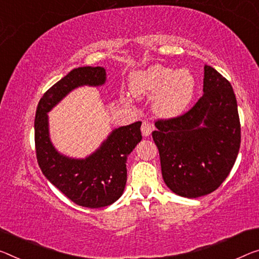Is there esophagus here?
<instances>
[{
	"mask_svg": "<svg viewBox=\"0 0 259 259\" xmlns=\"http://www.w3.org/2000/svg\"><path fill=\"white\" fill-rule=\"evenodd\" d=\"M154 130V125L149 121H143L141 126V132L143 137H148V135L152 134Z\"/></svg>",
	"mask_w": 259,
	"mask_h": 259,
	"instance_id": "esophagus-1",
	"label": "esophagus"
}]
</instances>
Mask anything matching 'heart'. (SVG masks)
Instances as JSON below:
<instances>
[{
  "instance_id": "b5f03b06",
  "label": "heart",
  "mask_w": 259,
  "mask_h": 259,
  "mask_svg": "<svg viewBox=\"0 0 259 259\" xmlns=\"http://www.w3.org/2000/svg\"><path fill=\"white\" fill-rule=\"evenodd\" d=\"M196 90V79L188 69L175 70L154 65L131 75L130 91L137 98H153V110L158 117L174 118L184 112Z\"/></svg>"
}]
</instances>
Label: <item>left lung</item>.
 <instances>
[{
  "label": "left lung",
  "mask_w": 259,
  "mask_h": 259,
  "mask_svg": "<svg viewBox=\"0 0 259 259\" xmlns=\"http://www.w3.org/2000/svg\"><path fill=\"white\" fill-rule=\"evenodd\" d=\"M204 95L183 116L157 120L153 140L162 176L174 193L198 198L215 191L236 161L241 125L232 84L204 67Z\"/></svg>",
  "instance_id": "8db88e82"
}]
</instances>
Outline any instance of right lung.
<instances>
[{"label": "right lung", "mask_w": 259, "mask_h": 259, "mask_svg": "<svg viewBox=\"0 0 259 259\" xmlns=\"http://www.w3.org/2000/svg\"><path fill=\"white\" fill-rule=\"evenodd\" d=\"M106 81L103 67H78L44 94L34 119V142L42 174L78 206L105 207L121 197L127 181L126 162L141 141V121L113 130L93 154L73 158L59 153L50 138L47 113L78 87H99Z\"/></svg>", "instance_id": "1"}]
</instances>
